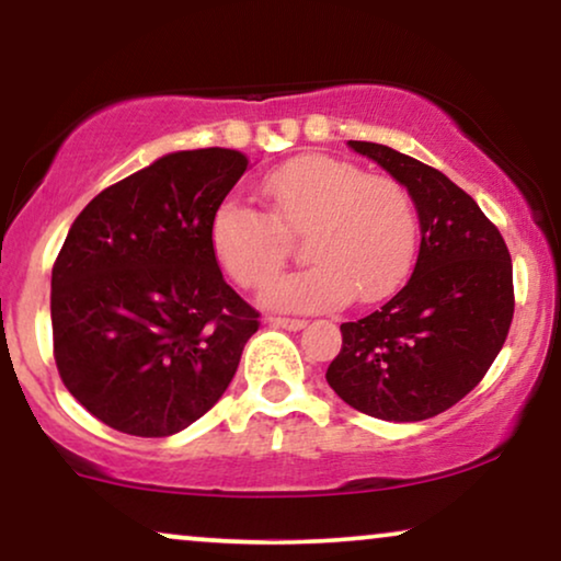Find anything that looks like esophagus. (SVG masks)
Listing matches in <instances>:
<instances>
[{
	"mask_svg": "<svg viewBox=\"0 0 561 561\" xmlns=\"http://www.w3.org/2000/svg\"><path fill=\"white\" fill-rule=\"evenodd\" d=\"M268 325L287 328V331H300V328H305V320H300V318H268Z\"/></svg>",
	"mask_w": 561,
	"mask_h": 561,
	"instance_id": "obj_1",
	"label": "esophagus"
}]
</instances>
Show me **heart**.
Returning <instances> with one entry per match:
<instances>
[{
	"label": "heart",
	"instance_id": "1",
	"mask_svg": "<svg viewBox=\"0 0 561 561\" xmlns=\"http://www.w3.org/2000/svg\"><path fill=\"white\" fill-rule=\"evenodd\" d=\"M266 213L222 199L210 218L215 259L243 289H264L289 256L287 238L302 236L312 264L279 279L266 305L320 310L377 302L410 272L417 245V215L405 184L367 174L333 156H297L261 182Z\"/></svg>",
	"mask_w": 561,
	"mask_h": 561
}]
</instances>
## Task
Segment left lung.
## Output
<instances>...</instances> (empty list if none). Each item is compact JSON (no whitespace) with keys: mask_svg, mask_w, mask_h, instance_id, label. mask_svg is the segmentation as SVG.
I'll list each match as a JSON object with an SVG mask.
<instances>
[{"mask_svg":"<svg viewBox=\"0 0 561 561\" xmlns=\"http://www.w3.org/2000/svg\"><path fill=\"white\" fill-rule=\"evenodd\" d=\"M348 146L408 186L421 251L392 300L341 325L325 379L358 413L425 421L472 392L503 348L515 308L511 253L495 222L438 169L390 146Z\"/></svg>","mask_w":561,"mask_h":561,"instance_id":"obj_1","label":"left lung"}]
</instances>
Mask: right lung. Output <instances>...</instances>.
Wrapping results in <instances>:
<instances>
[{"mask_svg": "<svg viewBox=\"0 0 561 561\" xmlns=\"http://www.w3.org/2000/svg\"><path fill=\"white\" fill-rule=\"evenodd\" d=\"M245 169L230 148L169 153L73 220L50 276L54 358L110 428L171 436L228 390L259 312L222 279L210 218Z\"/></svg>", "mask_w": 561, "mask_h": 561, "instance_id": "add662e5", "label": "right lung"}]
</instances>
